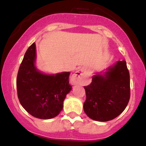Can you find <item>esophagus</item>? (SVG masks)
<instances>
[{
    "instance_id": "esophagus-1",
    "label": "esophagus",
    "mask_w": 146,
    "mask_h": 146,
    "mask_svg": "<svg viewBox=\"0 0 146 146\" xmlns=\"http://www.w3.org/2000/svg\"><path fill=\"white\" fill-rule=\"evenodd\" d=\"M70 83L72 85L84 84L88 80L86 71L83 68L79 69L70 77Z\"/></svg>"
}]
</instances>
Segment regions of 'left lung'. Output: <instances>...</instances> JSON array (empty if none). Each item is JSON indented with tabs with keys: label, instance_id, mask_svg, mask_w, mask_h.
I'll return each instance as SVG.
<instances>
[{
	"label": "left lung",
	"instance_id": "obj_1",
	"mask_svg": "<svg viewBox=\"0 0 146 146\" xmlns=\"http://www.w3.org/2000/svg\"><path fill=\"white\" fill-rule=\"evenodd\" d=\"M86 115L97 121L114 119L125 110L130 100V74L125 60L118 61L105 74H96L84 86Z\"/></svg>",
	"mask_w": 146,
	"mask_h": 146
}]
</instances>
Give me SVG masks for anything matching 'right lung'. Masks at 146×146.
<instances>
[{"mask_svg":"<svg viewBox=\"0 0 146 146\" xmlns=\"http://www.w3.org/2000/svg\"><path fill=\"white\" fill-rule=\"evenodd\" d=\"M35 43L26 50L16 79L18 97L25 111L35 118L50 119L63 110V100L72 88L69 72L40 73L35 66Z\"/></svg>","mask_w":146,"mask_h":146,"instance_id":"1","label":"right lung"}]
</instances>
